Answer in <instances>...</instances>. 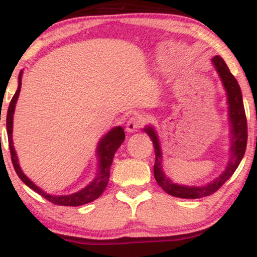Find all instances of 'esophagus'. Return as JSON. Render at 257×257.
<instances>
[{"instance_id":"esophagus-1","label":"esophagus","mask_w":257,"mask_h":257,"mask_svg":"<svg viewBox=\"0 0 257 257\" xmlns=\"http://www.w3.org/2000/svg\"><path fill=\"white\" fill-rule=\"evenodd\" d=\"M144 118L141 116H133L129 118L128 123H126V132L133 133V132H137L138 129H140L141 126L144 125Z\"/></svg>"}]
</instances>
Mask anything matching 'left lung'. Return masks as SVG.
Segmentation results:
<instances>
[{
    "label": "left lung",
    "instance_id": "1",
    "mask_svg": "<svg viewBox=\"0 0 257 257\" xmlns=\"http://www.w3.org/2000/svg\"><path fill=\"white\" fill-rule=\"evenodd\" d=\"M213 64L216 67L217 72H219L221 81H222L223 87L227 91V98H228V108H229V120H231V159H229L228 164H227L226 170L223 172L217 179H215L213 182L208 184L202 187H196V186H181L178 184H173L169 179L164 175L162 172L161 167V147H159V141L153 128L151 126H146L145 132L149 134L153 143V149L156 153V161L155 167H153V172H155V179L161 186L162 190L166 191L168 194L178 198H188V199H196L202 198V197L210 196L216 192L217 190L222 186L225 182L233 175L238 166H239L241 158H243L244 153L246 150L247 143V124H246V116L245 110H244L243 99H241V91L238 84L237 79L229 71L228 66H227L223 59L216 55L211 59Z\"/></svg>",
    "mask_w": 257,
    "mask_h": 257
}]
</instances>
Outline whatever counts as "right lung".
<instances>
[{"instance_id": "add662e5", "label": "right lung", "mask_w": 257, "mask_h": 257, "mask_svg": "<svg viewBox=\"0 0 257 257\" xmlns=\"http://www.w3.org/2000/svg\"><path fill=\"white\" fill-rule=\"evenodd\" d=\"M20 87H22V73L19 75V85H18L16 94H14V96L11 100L10 107H8L7 111V118H6V122H7L8 144H10L12 163H13L14 170H16L18 176H19L20 180H22L25 185H28L31 190H34L35 192H37L40 196H42L43 198L49 200L53 204L65 206H78L87 204V203L89 202H93L94 199H96L98 197L101 196V193L104 192L106 186H107L108 179H110V168L112 164V159H113V156L114 153H116L117 149L122 145V143L125 139V134L123 128L122 126L112 128V131L108 132L107 134L101 139V141H100L98 146V156L100 161L99 173L90 185H88L87 187L81 190L79 192L70 194V196H51V194H47L24 175V173L20 169L19 164H18V158L16 151H14L13 140H12V128H13L14 108H16L18 96H19L20 93Z\"/></svg>"}]
</instances>
